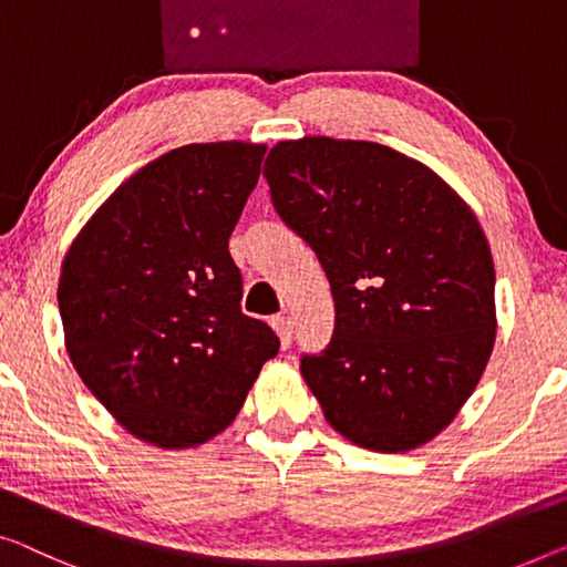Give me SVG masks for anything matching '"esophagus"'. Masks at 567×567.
I'll return each mask as SVG.
<instances>
[{"label": "esophagus", "mask_w": 567, "mask_h": 567, "mask_svg": "<svg viewBox=\"0 0 567 567\" xmlns=\"http://www.w3.org/2000/svg\"><path fill=\"white\" fill-rule=\"evenodd\" d=\"M272 328L277 331V336H280V343H282V349H290V343H292V323L287 318H272Z\"/></svg>", "instance_id": "obj_1"}]
</instances>
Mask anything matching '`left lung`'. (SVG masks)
<instances>
[{"mask_svg": "<svg viewBox=\"0 0 567 567\" xmlns=\"http://www.w3.org/2000/svg\"><path fill=\"white\" fill-rule=\"evenodd\" d=\"M261 173L331 282L333 338L300 364L328 425L377 453L430 443L496 341L494 257L476 214L427 165L377 142L285 140Z\"/></svg>", "mask_w": 567, "mask_h": 567, "instance_id": "obj_1", "label": "left lung"}]
</instances>
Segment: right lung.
<instances>
[{"label": "right lung", "mask_w": 567, "mask_h": 567, "mask_svg": "<svg viewBox=\"0 0 567 567\" xmlns=\"http://www.w3.org/2000/svg\"><path fill=\"white\" fill-rule=\"evenodd\" d=\"M267 145L165 152L94 210L58 280L65 351L126 433L163 451L208 443L280 349L241 312L229 236Z\"/></svg>", "instance_id": "add662e5"}]
</instances>
